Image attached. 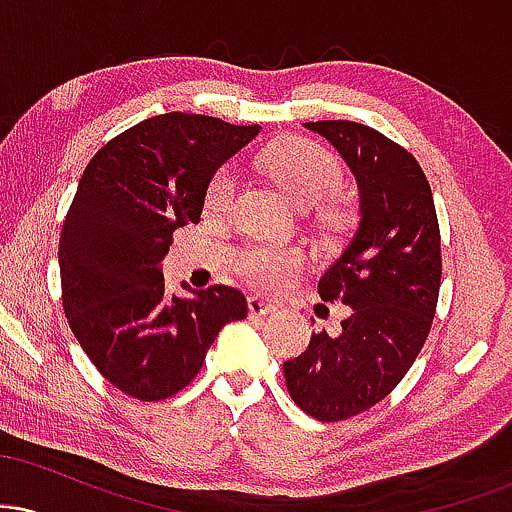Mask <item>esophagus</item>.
Returning a JSON list of instances; mask_svg holds the SVG:
<instances>
[{"label": "esophagus", "instance_id": "1", "mask_svg": "<svg viewBox=\"0 0 512 512\" xmlns=\"http://www.w3.org/2000/svg\"><path fill=\"white\" fill-rule=\"evenodd\" d=\"M272 310H274L272 303L262 301V298H257V296L248 298V313H250V317H264V315L272 313Z\"/></svg>", "mask_w": 512, "mask_h": 512}]
</instances>
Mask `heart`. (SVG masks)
I'll return each mask as SVG.
<instances>
[{
	"instance_id": "1",
	"label": "heart",
	"mask_w": 512,
	"mask_h": 512,
	"mask_svg": "<svg viewBox=\"0 0 512 512\" xmlns=\"http://www.w3.org/2000/svg\"><path fill=\"white\" fill-rule=\"evenodd\" d=\"M276 185L301 207H320L342 187V163L320 144L293 139L274 146L262 161ZM236 195V178L228 168L219 170L209 182L207 207L226 211ZM303 267V255L291 248H252L243 257V272L264 289H279L293 272Z\"/></svg>"
}]
</instances>
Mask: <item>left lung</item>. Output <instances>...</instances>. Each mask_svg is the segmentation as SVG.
Listing matches in <instances>:
<instances>
[{
    "label": "left lung",
    "mask_w": 512,
    "mask_h": 512,
    "mask_svg": "<svg viewBox=\"0 0 512 512\" xmlns=\"http://www.w3.org/2000/svg\"><path fill=\"white\" fill-rule=\"evenodd\" d=\"M325 137L358 185V226L317 291L351 315L342 332L313 334L284 363L293 402L317 421H344L385 399L424 349L436 315L440 228L419 161L378 129L349 120L305 122Z\"/></svg>",
    "instance_id": "1"
}]
</instances>
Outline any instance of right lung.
<instances>
[{
    "instance_id": "right-lung-1",
    "label": "right lung",
    "mask_w": 512,
    "mask_h": 512,
    "mask_svg": "<svg viewBox=\"0 0 512 512\" xmlns=\"http://www.w3.org/2000/svg\"><path fill=\"white\" fill-rule=\"evenodd\" d=\"M257 132L209 115H156L110 139L81 175L60 236L64 315L93 366L129 397L178 395L221 327L248 315L231 286L168 293L161 260L175 228L199 221L216 170Z\"/></svg>"
}]
</instances>
